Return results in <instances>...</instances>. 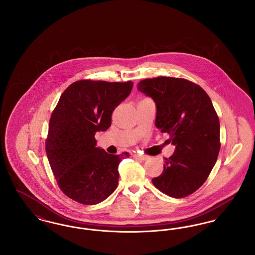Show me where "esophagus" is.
I'll list each match as a JSON object with an SVG mask.
<instances>
[{"instance_id":"1","label":"esophagus","mask_w":255,"mask_h":255,"mask_svg":"<svg viewBox=\"0 0 255 255\" xmlns=\"http://www.w3.org/2000/svg\"><path fill=\"white\" fill-rule=\"evenodd\" d=\"M133 158H136V159H140V160H146L148 159L149 157L145 156V155H139V154H134L133 155Z\"/></svg>"}]
</instances>
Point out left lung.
I'll use <instances>...</instances> for the list:
<instances>
[{"instance_id": "obj_1", "label": "left lung", "mask_w": 255, "mask_h": 255, "mask_svg": "<svg viewBox=\"0 0 255 255\" xmlns=\"http://www.w3.org/2000/svg\"><path fill=\"white\" fill-rule=\"evenodd\" d=\"M137 90L156 104L155 125L169 133L175 151L153 184L173 198L192 194L206 182L220 151V122L206 92L175 77L144 79Z\"/></svg>"}]
</instances>
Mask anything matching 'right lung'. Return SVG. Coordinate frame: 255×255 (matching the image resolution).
<instances>
[{
  "instance_id": "obj_1",
  "label": "right lung",
  "mask_w": 255,
  "mask_h": 255,
  "mask_svg": "<svg viewBox=\"0 0 255 255\" xmlns=\"http://www.w3.org/2000/svg\"><path fill=\"white\" fill-rule=\"evenodd\" d=\"M133 83L80 80L62 94L49 121L46 153L61 190L83 205L107 199L119 183V164L129 153L110 155L95 134L112 124V113Z\"/></svg>"
}]
</instances>
